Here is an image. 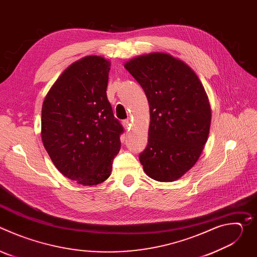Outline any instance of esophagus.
Returning a JSON list of instances; mask_svg holds the SVG:
<instances>
[{"mask_svg": "<svg viewBox=\"0 0 257 257\" xmlns=\"http://www.w3.org/2000/svg\"><path fill=\"white\" fill-rule=\"evenodd\" d=\"M123 126L125 127V129H130V126H131V121L130 119H126L123 121Z\"/></svg>", "mask_w": 257, "mask_h": 257, "instance_id": "34e87169", "label": "esophagus"}]
</instances>
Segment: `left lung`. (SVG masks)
<instances>
[{
  "instance_id": "8db88e82",
  "label": "left lung",
  "mask_w": 257,
  "mask_h": 257,
  "mask_svg": "<svg viewBox=\"0 0 257 257\" xmlns=\"http://www.w3.org/2000/svg\"><path fill=\"white\" fill-rule=\"evenodd\" d=\"M125 68L150 103L149 141L139 154L143 170L154 180L172 182L197 162L210 126V105L194 71L168 54L130 60Z\"/></svg>"
}]
</instances>
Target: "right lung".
I'll list each match as a JSON object with an SVG mask.
<instances>
[{"instance_id":"obj_1","label":"right lung","mask_w":257,"mask_h":257,"mask_svg":"<svg viewBox=\"0 0 257 257\" xmlns=\"http://www.w3.org/2000/svg\"><path fill=\"white\" fill-rule=\"evenodd\" d=\"M108 61L85 57L70 65L48 92L42 139L57 169L83 185L108 178L124 128L106 96Z\"/></svg>"}]
</instances>
